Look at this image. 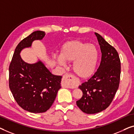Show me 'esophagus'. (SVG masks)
<instances>
[{
  "label": "esophagus",
  "instance_id": "34e87169",
  "mask_svg": "<svg viewBox=\"0 0 134 134\" xmlns=\"http://www.w3.org/2000/svg\"><path fill=\"white\" fill-rule=\"evenodd\" d=\"M74 83H75V79L73 76L69 73H66L64 75L62 81V86L67 88H73L75 87Z\"/></svg>",
  "mask_w": 134,
  "mask_h": 134
}]
</instances>
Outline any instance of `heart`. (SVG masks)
<instances>
[{"label": "heart", "instance_id": "obj_1", "mask_svg": "<svg viewBox=\"0 0 134 134\" xmlns=\"http://www.w3.org/2000/svg\"><path fill=\"white\" fill-rule=\"evenodd\" d=\"M98 51L94 46L78 40L68 41L61 47L60 56L57 61L61 64L73 61V70L82 79L90 78L96 71Z\"/></svg>", "mask_w": 134, "mask_h": 134}]
</instances>
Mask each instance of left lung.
Instances as JSON below:
<instances>
[{"label": "left lung", "mask_w": 134, "mask_h": 134, "mask_svg": "<svg viewBox=\"0 0 134 134\" xmlns=\"http://www.w3.org/2000/svg\"><path fill=\"white\" fill-rule=\"evenodd\" d=\"M95 35L100 47L101 62L94 75L79 86L83 95L76 101L79 109L88 114L98 113L109 107L119 88L121 73L116 50L99 34Z\"/></svg>", "instance_id": "left-lung-1"}]
</instances>
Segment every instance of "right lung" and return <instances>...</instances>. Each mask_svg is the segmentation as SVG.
Masks as SVG:
<instances>
[{
    "instance_id": "right-lung-1",
    "label": "right lung",
    "mask_w": 134,
    "mask_h": 134,
    "mask_svg": "<svg viewBox=\"0 0 134 134\" xmlns=\"http://www.w3.org/2000/svg\"><path fill=\"white\" fill-rule=\"evenodd\" d=\"M45 35L37 31L20 42L9 67V86L14 98L21 108L32 113L47 111L61 88L62 76L52 74L41 61L29 64L20 57L23 49L31 47L34 41L41 40Z\"/></svg>"
}]
</instances>
